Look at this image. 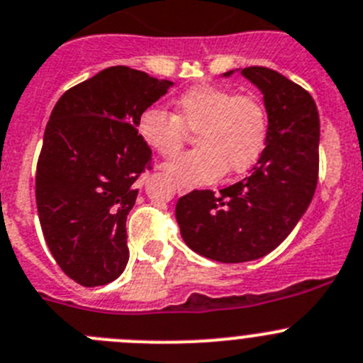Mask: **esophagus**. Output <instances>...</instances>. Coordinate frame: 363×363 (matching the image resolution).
Segmentation results:
<instances>
[{
	"instance_id": "esophagus-1",
	"label": "esophagus",
	"mask_w": 363,
	"mask_h": 363,
	"mask_svg": "<svg viewBox=\"0 0 363 363\" xmlns=\"http://www.w3.org/2000/svg\"><path fill=\"white\" fill-rule=\"evenodd\" d=\"M176 191H178V192H185V191H187V189L182 187V185H176Z\"/></svg>"
}]
</instances>
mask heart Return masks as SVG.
Wrapping results in <instances>:
<instances>
[{
	"label": "heart",
	"mask_w": 363,
	"mask_h": 363,
	"mask_svg": "<svg viewBox=\"0 0 363 363\" xmlns=\"http://www.w3.org/2000/svg\"><path fill=\"white\" fill-rule=\"evenodd\" d=\"M187 132H196L199 147L172 160L165 171L187 187L208 184L223 171H247L260 158L269 137L267 110L253 94L199 85L176 99L174 113L151 106L139 117L140 137L164 158L182 151Z\"/></svg>",
	"instance_id": "obj_1"
}]
</instances>
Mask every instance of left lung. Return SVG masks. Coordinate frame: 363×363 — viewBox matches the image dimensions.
<instances>
[{"label": "left lung", "mask_w": 363, "mask_h": 363, "mask_svg": "<svg viewBox=\"0 0 363 363\" xmlns=\"http://www.w3.org/2000/svg\"><path fill=\"white\" fill-rule=\"evenodd\" d=\"M242 74L264 92L267 108L260 160L219 192L182 196L174 212L185 244L223 264L257 260L276 250L306 212L319 178V113L308 91L267 67H244Z\"/></svg>", "instance_id": "left-lung-1"}]
</instances>
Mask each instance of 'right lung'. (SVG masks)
I'll return each instance as SVG.
<instances>
[{
    "mask_svg": "<svg viewBox=\"0 0 363 363\" xmlns=\"http://www.w3.org/2000/svg\"><path fill=\"white\" fill-rule=\"evenodd\" d=\"M171 82L116 65L62 94L37 160L35 199L58 267L84 287L113 281L128 262L126 216L153 169L139 117Z\"/></svg>",
    "mask_w": 363,
    "mask_h": 363,
    "instance_id": "1",
    "label": "right lung"
}]
</instances>
